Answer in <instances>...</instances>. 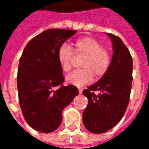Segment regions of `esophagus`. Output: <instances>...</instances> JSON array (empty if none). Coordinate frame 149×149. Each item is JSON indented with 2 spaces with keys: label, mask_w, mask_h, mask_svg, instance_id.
<instances>
[{
  "label": "esophagus",
  "mask_w": 149,
  "mask_h": 149,
  "mask_svg": "<svg viewBox=\"0 0 149 149\" xmlns=\"http://www.w3.org/2000/svg\"><path fill=\"white\" fill-rule=\"evenodd\" d=\"M78 91H79V93L81 94L82 93V92H83V89L81 88H78Z\"/></svg>",
  "instance_id": "1"
}]
</instances>
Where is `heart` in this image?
I'll return each mask as SVG.
<instances>
[{
	"label": "heart",
	"instance_id": "b5f03b06",
	"mask_svg": "<svg viewBox=\"0 0 149 149\" xmlns=\"http://www.w3.org/2000/svg\"><path fill=\"white\" fill-rule=\"evenodd\" d=\"M73 46L75 55L84 59L81 65L82 69L72 72L66 78L68 84L81 87L93 81V75L96 78L105 75L111 64V56L99 40L91 37H81L75 41ZM72 57V52L67 45H62L59 48L57 60L64 72L71 71Z\"/></svg>",
	"mask_w": 149,
	"mask_h": 149
}]
</instances>
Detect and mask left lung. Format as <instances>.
Segmentation results:
<instances>
[{
  "label": "left lung",
  "instance_id": "8db88e82",
  "mask_svg": "<svg viewBox=\"0 0 149 149\" xmlns=\"http://www.w3.org/2000/svg\"><path fill=\"white\" fill-rule=\"evenodd\" d=\"M112 44L109 68L97 83L83 91L88 103L83 112V122L90 132L109 131L118 123L127 109L132 81V58L120 37L105 33ZM94 91H98L97 95Z\"/></svg>",
  "mask_w": 149,
  "mask_h": 149
}]
</instances>
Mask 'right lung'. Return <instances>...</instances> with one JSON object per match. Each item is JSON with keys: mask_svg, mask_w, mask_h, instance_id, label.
Segmentation results:
<instances>
[{"mask_svg": "<svg viewBox=\"0 0 149 149\" xmlns=\"http://www.w3.org/2000/svg\"><path fill=\"white\" fill-rule=\"evenodd\" d=\"M76 30L50 29L30 40L19 61L17 90L25 120L30 127L49 133L62 122V111L79 94L77 88L61 85L63 71L57 60L62 44Z\"/></svg>", "mask_w": 149, "mask_h": 149, "instance_id": "add662e5", "label": "right lung"}]
</instances>
